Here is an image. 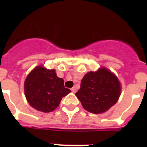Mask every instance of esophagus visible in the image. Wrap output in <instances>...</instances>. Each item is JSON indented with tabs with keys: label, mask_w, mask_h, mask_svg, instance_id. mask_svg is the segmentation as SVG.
<instances>
[{
	"label": "esophagus",
	"mask_w": 147,
	"mask_h": 147,
	"mask_svg": "<svg viewBox=\"0 0 147 147\" xmlns=\"http://www.w3.org/2000/svg\"><path fill=\"white\" fill-rule=\"evenodd\" d=\"M71 92H73V93H76V91H77V90H76V87H73L72 88H71Z\"/></svg>",
	"instance_id": "obj_1"
}]
</instances>
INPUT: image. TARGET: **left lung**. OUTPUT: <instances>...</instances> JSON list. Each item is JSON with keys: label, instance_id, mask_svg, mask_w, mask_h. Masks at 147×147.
Wrapping results in <instances>:
<instances>
[{"label": "left lung", "instance_id": "8db88e82", "mask_svg": "<svg viewBox=\"0 0 147 147\" xmlns=\"http://www.w3.org/2000/svg\"><path fill=\"white\" fill-rule=\"evenodd\" d=\"M121 91L117 77L101 67L98 71L85 75L76 95L86 111L92 114H102L116 104Z\"/></svg>", "mask_w": 147, "mask_h": 147}]
</instances>
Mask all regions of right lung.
<instances>
[{
    "mask_svg": "<svg viewBox=\"0 0 147 147\" xmlns=\"http://www.w3.org/2000/svg\"><path fill=\"white\" fill-rule=\"evenodd\" d=\"M24 92L31 107L39 111L49 113L53 111L62 98L71 91L65 88L64 81L56 76L55 69H47L40 65L26 77Z\"/></svg>",
    "mask_w": 147,
    "mask_h": 147,
    "instance_id": "add662e5",
    "label": "right lung"
}]
</instances>
